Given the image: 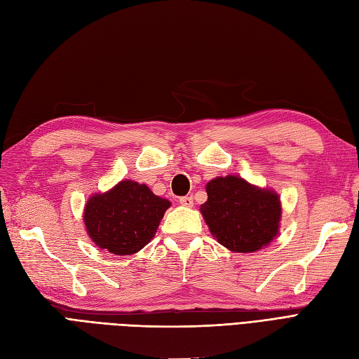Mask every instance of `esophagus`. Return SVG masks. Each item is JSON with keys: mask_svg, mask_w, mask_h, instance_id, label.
<instances>
[{"mask_svg": "<svg viewBox=\"0 0 359 359\" xmlns=\"http://www.w3.org/2000/svg\"><path fill=\"white\" fill-rule=\"evenodd\" d=\"M180 204L184 205V207H194V198L182 196V198H180Z\"/></svg>", "mask_w": 359, "mask_h": 359, "instance_id": "34e87169", "label": "esophagus"}]
</instances>
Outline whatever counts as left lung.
<instances>
[{
    "mask_svg": "<svg viewBox=\"0 0 359 359\" xmlns=\"http://www.w3.org/2000/svg\"><path fill=\"white\" fill-rule=\"evenodd\" d=\"M207 201L201 213L213 238L236 252H255L269 245L278 234L280 198L243 178L226 175L207 182Z\"/></svg>",
    "mask_w": 359,
    "mask_h": 359,
    "instance_id": "obj_1",
    "label": "left lung"
}]
</instances>
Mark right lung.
<instances>
[{"label": "right lung", "mask_w": 359, "mask_h": 359, "mask_svg": "<svg viewBox=\"0 0 359 359\" xmlns=\"http://www.w3.org/2000/svg\"><path fill=\"white\" fill-rule=\"evenodd\" d=\"M169 207L168 199L154 195L146 184L125 180L88 199L83 222L99 248L128 256L152 241Z\"/></svg>", "instance_id": "obj_1"}]
</instances>
